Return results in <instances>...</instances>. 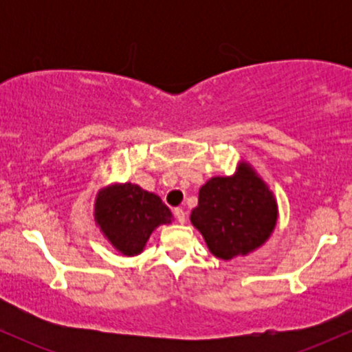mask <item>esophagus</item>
<instances>
[{
    "mask_svg": "<svg viewBox=\"0 0 352 352\" xmlns=\"http://www.w3.org/2000/svg\"><path fill=\"white\" fill-rule=\"evenodd\" d=\"M173 215H175L177 220H179V223H185V220H187V215H185V212L182 208L173 210Z\"/></svg>",
    "mask_w": 352,
    "mask_h": 352,
    "instance_id": "obj_1",
    "label": "esophagus"
}]
</instances>
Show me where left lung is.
<instances>
[{
    "mask_svg": "<svg viewBox=\"0 0 352 352\" xmlns=\"http://www.w3.org/2000/svg\"><path fill=\"white\" fill-rule=\"evenodd\" d=\"M278 220V204L250 164L230 177H212L199 192L190 221L220 260L246 256L265 245Z\"/></svg>",
    "mask_w": 352,
    "mask_h": 352,
    "instance_id": "obj_1",
    "label": "left lung"
}]
</instances>
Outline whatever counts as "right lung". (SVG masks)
<instances>
[{
    "label": "right lung",
    "mask_w": 352,
    "mask_h": 352,
    "mask_svg": "<svg viewBox=\"0 0 352 352\" xmlns=\"http://www.w3.org/2000/svg\"><path fill=\"white\" fill-rule=\"evenodd\" d=\"M172 218L159 195L129 182L100 188L96 197V225L124 256L142 253L153 230L172 223Z\"/></svg>",
    "instance_id": "1"
}]
</instances>
